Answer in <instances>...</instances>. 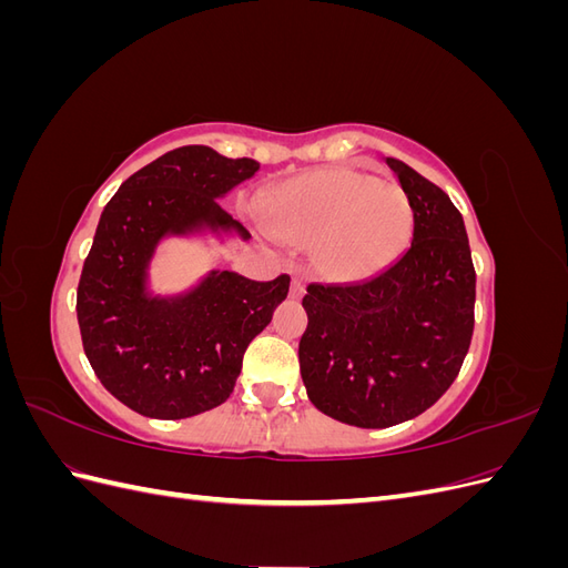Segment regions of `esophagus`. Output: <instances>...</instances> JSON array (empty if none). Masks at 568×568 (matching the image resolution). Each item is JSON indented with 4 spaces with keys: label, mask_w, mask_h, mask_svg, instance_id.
<instances>
[{
    "label": "esophagus",
    "mask_w": 568,
    "mask_h": 568,
    "mask_svg": "<svg viewBox=\"0 0 568 568\" xmlns=\"http://www.w3.org/2000/svg\"><path fill=\"white\" fill-rule=\"evenodd\" d=\"M303 294H305V284H303V280L294 277V282H291V291H288V296H291V298H301Z\"/></svg>",
    "instance_id": "esophagus-1"
}]
</instances>
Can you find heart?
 Listing matches in <instances>:
<instances>
[{
    "instance_id": "obj_1",
    "label": "heart",
    "mask_w": 568,
    "mask_h": 568,
    "mask_svg": "<svg viewBox=\"0 0 568 568\" xmlns=\"http://www.w3.org/2000/svg\"><path fill=\"white\" fill-rule=\"evenodd\" d=\"M272 232L314 244L317 267L338 282L386 270L415 230V211L400 186L348 168H324L282 182L265 201Z\"/></svg>"
}]
</instances>
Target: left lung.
Returning a JSON list of instances; mask_svg holds the SVG:
<instances>
[{"label": "left lung", "mask_w": 568, "mask_h": 568, "mask_svg": "<svg viewBox=\"0 0 568 568\" xmlns=\"http://www.w3.org/2000/svg\"><path fill=\"white\" fill-rule=\"evenodd\" d=\"M415 232L376 277L311 284L303 296L301 376L326 417L359 428L415 419L457 379L474 334L476 272L462 213L440 186L398 159Z\"/></svg>", "instance_id": "left-lung-1"}]
</instances>
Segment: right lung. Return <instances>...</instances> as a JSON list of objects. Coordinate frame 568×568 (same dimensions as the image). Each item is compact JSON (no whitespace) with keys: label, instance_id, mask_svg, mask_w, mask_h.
<instances>
[{"label":"right lung","instance_id":"obj_1","mask_svg":"<svg viewBox=\"0 0 568 568\" xmlns=\"http://www.w3.org/2000/svg\"><path fill=\"white\" fill-rule=\"evenodd\" d=\"M261 163L180 146L120 184L99 217L78 284L84 355L104 388L151 419H186L230 398L248 343L288 294V274L253 282L211 270L192 288L159 296L149 267L168 236L251 234L222 211Z\"/></svg>","mask_w":568,"mask_h":568}]
</instances>
